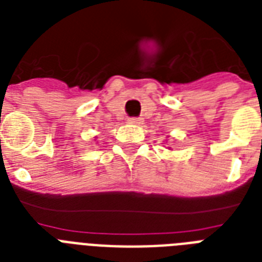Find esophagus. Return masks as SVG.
Returning <instances> with one entry per match:
<instances>
[{"mask_svg": "<svg viewBox=\"0 0 262 262\" xmlns=\"http://www.w3.org/2000/svg\"><path fill=\"white\" fill-rule=\"evenodd\" d=\"M127 122L129 123H141L143 122V118H140V117H130V118H127Z\"/></svg>", "mask_w": 262, "mask_h": 262, "instance_id": "obj_1", "label": "esophagus"}]
</instances>
